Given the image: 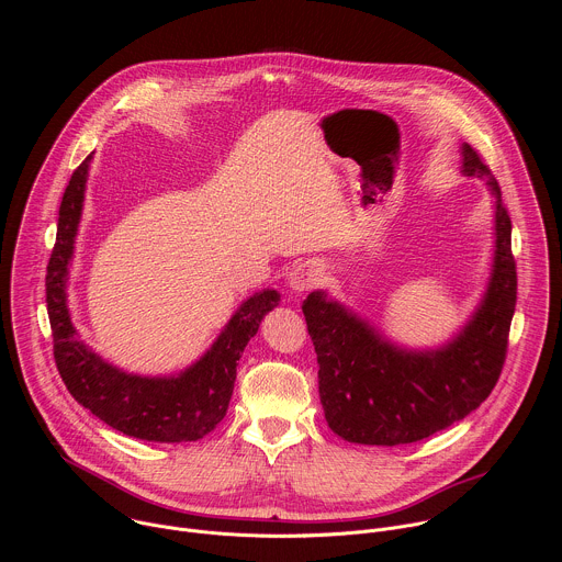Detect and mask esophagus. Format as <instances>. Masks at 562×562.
I'll use <instances>...</instances> for the list:
<instances>
[{
    "label": "esophagus",
    "instance_id": "34e87169",
    "mask_svg": "<svg viewBox=\"0 0 562 562\" xmlns=\"http://www.w3.org/2000/svg\"><path fill=\"white\" fill-rule=\"evenodd\" d=\"M319 280H323V267H319L317 262H304V265H297L289 273V289L293 293H304V291L313 289Z\"/></svg>",
    "mask_w": 562,
    "mask_h": 562
}]
</instances>
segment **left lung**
Listing matches in <instances>:
<instances>
[{"mask_svg": "<svg viewBox=\"0 0 562 562\" xmlns=\"http://www.w3.org/2000/svg\"><path fill=\"white\" fill-rule=\"evenodd\" d=\"M464 178L485 180L494 198V260L487 289L462 329L436 349L391 342L367 317L313 291L302 302L317 353L327 425L356 445H409L447 429L485 403L503 371L516 308L512 220L480 155L460 146Z\"/></svg>", "mask_w": 562, "mask_h": 562, "instance_id": "8db88e82", "label": "left lung"}]
</instances>
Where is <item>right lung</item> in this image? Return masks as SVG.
Returning <instances> with one entry per match:
<instances>
[{"instance_id":"right-lung-1","label":"right lung","mask_w":562,"mask_h":562,"mask_svg":"<svg viewBox=\"0 0 562 562\" xmlns=\"http://www.w3.org/2000/svg\"><path fill=\"white\" fill-rule=\"evenodd\" d=\"M93 153L75 169L64 191L57 237L46 269V306L53 329L57 371L79 405L109 427L148 442H193L211 434L226 416L237 360L258 334L262 317L280 304L276 289L247 297L231 315L211 349L180 373H128L102 356L72 327L66 282L82 220Z\"/></svg>"}]
</instances>
